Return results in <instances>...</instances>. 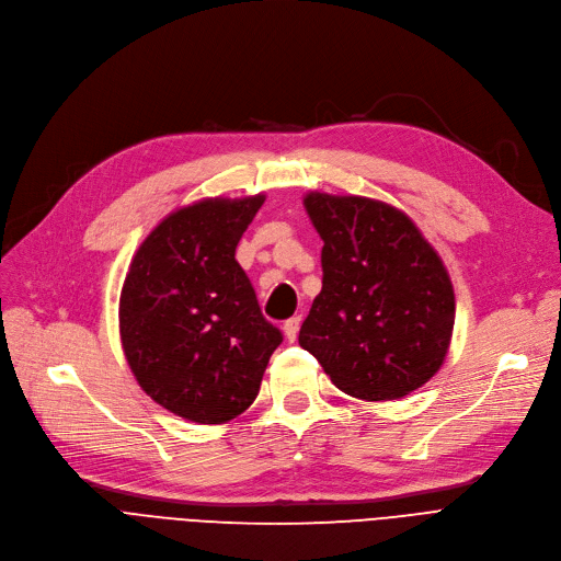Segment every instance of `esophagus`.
<instances>
[{"mask_svg": "<svg viewBox=\"0 0 561 561\" xmlns=\"http://www.w3.org/2000/svg\"><path fill=\"white\" fill-rule=\"evenodd\" d=\"M300 317H291L288 321H284V337L288 340V342H296V337H298V328H300Z\"/></svg>", "mask_w": 561, "mask_h": 561, "instance_id": "esophagus-1", "label": "esophagus"}]
</instances>
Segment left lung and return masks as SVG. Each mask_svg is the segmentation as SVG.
<instances>
[{"instance_id":"1","label":"left lung","mask_w":561,"mask_h":561,"mask_svg":"<svg viewBox=\"0 0 561 561\" xmlns=\"http://www.w3.org/2000/svg\"><path fill=\"white\" fill-rule=\"evenodd\" d=\"M305 210L323 240V286L300 328V346L346 396L400 400L446 360L455 294L419 226L367 196L309 192Z\"/></svg>"}]
</instances>
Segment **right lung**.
Here are the masks:
<instances>
[{
	"instance_id": "add662e5",
	"label": "right lung",
	"mask_w": 561,
	"mask_h": 561,
	"mask_svg": "<svg viewBox=\"0 0 561 561\" xmlns=\"http://www.w3.org/2000/svg\"><path fill=\"white\" fill-rule=\"evenodd\" d=\"M265 194L203 198L140 242L119 294V340L138 386L175 416L221 425L249 409L282 344L236 247Z\"/></svg>"
}]
</instances>
